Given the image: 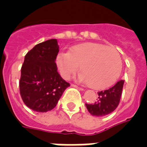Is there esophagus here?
Segmentation results:
<instances>
[{
	"label": "esophagus",
	"instance_id": "34e87169",
	"mask_svg": "<svg viewBox=\"0 0 147 147\" xmlns=\"http://www.w3.org/2000/svg\"><path fill=\"white\" fill-rule=\"evenodd\" d=\"M71 86H72V87H74V88H78V89H80V90H81V91H82V90H83V88H81V87H79V86H76V85H74V84H71Z\"/></svg>",
	"mask_w": 147,
	"mask_h": 147
}]
</instances>
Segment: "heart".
<instances>
[{
    "instance_id": "1",
    "label": "heart",
    "mask_w": 147,
    "mask_h": 147,
    "mask_svg": "<svg viewBox=\"0 0 147 147\" xmlns=\"http://www.w3.org/2000/svg\"><path fill=\"white\" fill-rule=\"evenodd\" d=\"M61 76L67 80L80 66V80L88 82L94 89H104L114 84L119 77L122 64L116 49L105 45L86 42L71 47L68 53H61L56 57Z\"/></svg>"
}]
</instances>
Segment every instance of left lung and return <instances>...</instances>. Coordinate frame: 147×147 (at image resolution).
Segmentation results:
<instances>
[{"label":"left lung","mask_w":147,"mask_h":147,"mask_svg":"<svg viewBox=\"0 0 147 147\" xmlns=\"http://www.w3.org/2000/svg\"><path fill=\"white\" fill-rule=\"evenodd\" d=\"M124 80L117 82L113 87L98 92V98L94 104H86L87 110L94 116H104L114 111L119 104Z\"/></svg>","instance_id":"1"}]
</instances>
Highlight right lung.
I'll return each instance as SVG.
<instances>
[{"instance_id":"1","label":"right lung","mask_w":147,"mask_h":147,"mask_svg":"<svg viewBox=\"0 0 147 147\" xmlns=\"http://www.w3.org/2000/svg\"><path fill=\"white\" fill-rule=\"evenodd\" d=\"M59 52L56 39L38 43L25 57L19 90L25 105L36 112L53 110L70 84L61 78L55 60Z\"/></svg>"}]
</instances>
